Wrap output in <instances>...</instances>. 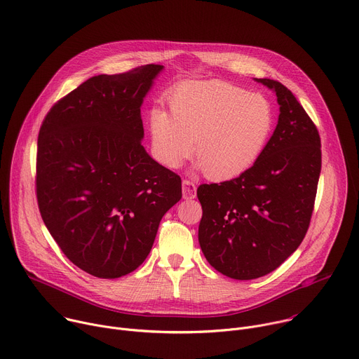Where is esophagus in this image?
<instances>
[{"label": "esophagus", "mask_w": 359, "mask_h": 359, "mask_svg": "<svg viewBox=\"0 0 359 359\" xmlns=\"http://www.w3.org/2000/svg\"><path fill=\"white\" fill-rule=\"evenodd\" d=\"M183 187H182V190H183V198H186V200H191V198H194L196 197V190H197V187H196V184L193 183V182H190V180H183Z\"/></svg>", "instance_id": "esophagus-1"}]
</instances>
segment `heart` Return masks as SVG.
<instances>
[{"label":"heart","mask_w":359,"mask_h":359,"mask_svg":"<svg viewBox=\"0 0 359 359\" xmlns=\"http://www.w3.org/2000/svg\"><path fill=\"white\" fill-rule=\"evenodd\" d=\"M169 108L170 114L162 108L150 111L153 155L165 168L177 169L194 150L196 169L212 180L247 172L262 156L274 128L267 97L219 79L179 83L169 95Z\"/></svg>","instance_id":"1"}]
</instances>
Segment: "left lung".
I'll use <instances>...</instances> for the list:
<instances>
[{"label":"left lung","mask_w":359,"mask_h":359,"mask_svg":"<svg viewBox=\"0 0 359 359\" xmlns=\"http://www.w3.org/2000/svg\"><path fill=\"white\" fill-rule=\"evenodd\" d=\"M280 105L278 122L262 156L247 172L197 189L203 216L198 243L219 273L234 280L263 277L280 267L309 230L321 173V139L292 92L257 79Z\"/></svg>","instance_id":"8db88e82"}]
</instances>
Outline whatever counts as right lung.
Wrapping results in <instances>:
<instances>
[{"label": "right lung", "instance_id": "1", "mask_svg": "<svg viewBox=\"0 0 359 359\" xmlns=\"http://www.w3.org/2000/svg\"><path fill=\"white\" fill-rule=\"evenodd\" d=\"M162 65L96 75L58 100L38 135L36 198L62 252L99 278L149 255L182 180L142 146L140 107Z\"/></svg>", "mask_w": 359, "mask_h": 359}]
</instances>
